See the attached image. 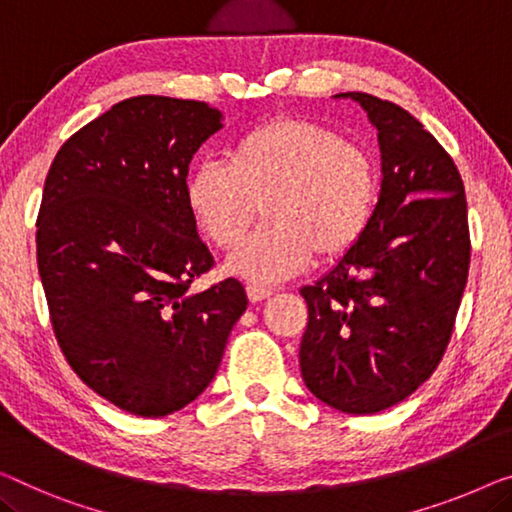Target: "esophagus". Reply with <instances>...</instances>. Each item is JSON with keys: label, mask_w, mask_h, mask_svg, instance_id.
<instances>
[{"label": "esophagus", "mask_w": 512, "mask_h": 512, "mask_svg": "<svg viewBox=\"0 0 512 512\" xmlns=\"http://www.w3.org/2000/svg\"><path fill=\"white\" fill-rule=\"evenodd\" d=\"M246 292H248L250 303H259V301L269 299V296H271V289H264V287H259V285H248Z\"/></svg>", "instance_id": "obj_1"}]
</instances>
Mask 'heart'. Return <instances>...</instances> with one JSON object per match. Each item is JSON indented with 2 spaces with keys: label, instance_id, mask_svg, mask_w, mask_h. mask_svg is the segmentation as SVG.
Listing matches in <instances>:
<instances>
[{
  "label": "heart",
  "instance_id": "1",
  "mask_svg": "<svg viewBox=\"0 0 512 512\" xmlns=\"http://www.w3.org/2000/svg\"><path fill=\"white\" fill-rule=\"evenodd\" d=\"M377 197L372 160L338 133L305 119H278L236 137L225 160L190 172L186 200L213 246H239L259 216L264 227L227 259V271L278 282L310 262L338 257L370 223Z\"/></svg>",
  "mask_w": 512,
  "mask_h": 512
}]
</instances>
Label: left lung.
I'll list each match as a JSON object with an SVG mask.
<instances>
[{"label":"left lung","instance_id":"left-lung-1","mask_svg":"<svg viewBox=\"0 0 512 512\" xmlns=\"http://www.w3.org/2000/svg\"><path fill=\"white\" fill-rule=\"evenodd\" d=\"M377 128L381 183L352 248L301 287L308 391L345 414H377L432 375L469 273L467 197L453 158L400 105L347 91Z\"/></svg>","mask_w":512,"mask_h":512}]
</instances>
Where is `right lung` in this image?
Here are the masks:
<instances>
[{"mask_svg":"<svg viewBox=\"0 0 512 512\" xmlns=\"http://www.w3.org/2000/svg\"><path fill=\"white\" fill-rule=\"evenodd\" d=\"M220 128L207 103L126 98L68 137L45 179L36 259L52 329L75 375L128 414L202 395L248 305L234 278L188 289L213 266L188 165Z\"/></svg>","mask_w":512,"mask_h":512,"instance_id":"1","label":"right lung"}]
</instances>
